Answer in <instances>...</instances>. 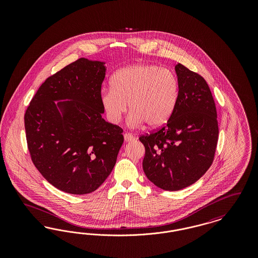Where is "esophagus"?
I'll list each match as a JSON object with an SVG mask.
<instances>
[{
	"mask_svg": "<svg viewBox=\"0 0 258 258\" xmlns=\"http://www.w3.org/2000/svg\"><path fill=\"white\" fill-rule=\"evenodd\" d=\"M123 137H124V141L125 142H131V141H134L135 139V136L132 135V134H130V133H125L123 135Z\"/></svg>",
	"mask_w": 258,
	"mask_h": 258,
	"instance_id": "esophagus-1",
	"label": "esophagus"
}]
</instances>
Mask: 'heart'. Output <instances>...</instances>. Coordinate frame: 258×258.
Masks as SVG:
<instances>
[{
    "mask_svg": "<svg viewBox=\"0 0 258 258\" xmlns=\"http://www.w3.org/2000/svg\"><path fill=\"white\" fill-rule=\"evenodd\" d=\"M180 93L177 75L157 64L137 63L119 70L111 88L102 89L100 102L112 123H119L127 109L130 122L151 127L166 123L176 108Z\"/></svg>",
    "mask_w": 258,
    "mask_h": 258,
    "instance_id": "1",
    "label": "heart"
}]
</instances>
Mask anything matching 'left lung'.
<instances>
[{"label": "left lung", "instance_id": "1", "mask_svg": "<svg viewBox=\"0 0 258 258\" xmlns=\"http://www.w3.org/2000/svg\"><path fill=\"white\" fill-rule=\"evenodd\" d=\"M179 99L165 125L141 135L143 170L164 190H180L199 180L213 163L219 139L217 109L205 79L182 63L175 67Z\"/></svg>", "mask_w": 258, "mask_h": 258}]
</instances>
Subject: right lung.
I'll use <instances>...</instances> for the list:
<instances>
[{"label":"right lung","instance_id":"obj_1","mask_svg":"<svg viewBox=\"0 0 258 258\" xmlns=\"http://www.w3.org/2000/svg\"><path fill=\"white\" fill-rule=\"evenodd\" d=\"M105 72L102 61L78 59L41 84L25 113L31 159L50 184L68 194L95 191L123 144V130L101 117Z\"/></svg>","mask_w":258,"mask_h":258}]
</instances>
